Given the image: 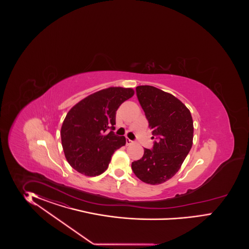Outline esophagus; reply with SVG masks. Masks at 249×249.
Instances as JSON below:
<instances>
[{"label": "esophagus", "instance_id": "esophagus-1", "mask_svg": "<svg viewBox=\"0 0 249 249\" xmlns=\"http://www.w3.org/2000/svg\"><path fill=\"white\" fill-rule=\"evenodd\" d=\"M132 143H134V142H133V141H131V140H129V139H128V138H127V139H126V144H127V145H129V144H132Z\"/></svg>", "mask_w": 249, "mask_h": 249}]
</instances>
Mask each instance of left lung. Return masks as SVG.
<instances>
[{
  "instance_id": "8db88e82",
  "label": "left lung",
  "mask_w": 249,
  "mask_h": 249,
  "mask_svg": "<svg viewBox=\"0 0 249 249\" xmlns=\"http://www.w3.org/2000/svg\"><path fill=\"white\" fill-rule=\"evenodd\" d=\"M136 94L157 141L151 150L144 149L142 158L133 161L131 169L141 181L160 184L179 171L192 148V115L178 98L155 87L139 86Z\"/></svg>"
}]
</instances>
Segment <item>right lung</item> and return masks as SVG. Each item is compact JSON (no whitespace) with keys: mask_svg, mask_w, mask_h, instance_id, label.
<instances>
[{"mask_svg":"<svg viewBox=\"0 0 249 249\" xmlns=\"http://www.w3.org/2000/svg\"><path fill=\"white\" fill-rule=\"evenodd\" d=\"M134 95L132 89L108 88L93 93L67 114L61 142L72 168L86 176H97L107 169L115 151L126 144L124 136L115 135L116 111ZM107 129L112 130L107 134Z\"/></svg>","mask_w":249,"mask_h":249,"instance_id":"obj_1","label":"right lung"}]
</instances>
